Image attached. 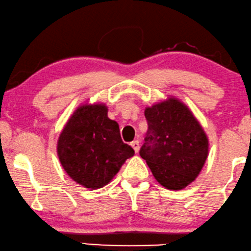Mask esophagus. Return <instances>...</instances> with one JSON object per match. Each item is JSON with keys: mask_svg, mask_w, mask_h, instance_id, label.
Masks as SVG:
<instances>
[{"mask_svg": "<svg viewBox=\"0 0 251 251\" xmlns=\"http://www.w3.org/2000/svg\"><path fill=\"white\" fill-rule=\"evenodd\" d=\"M130 146H132V148L134 149V151H135V152H139V149H140V142L137 140H135V141H133L132 143H130Z\"/></svg>", "mask_w": 251, "mask_h": 251, "instance_id": "esophagus-1", "label": "esophagus"}]
</instances>
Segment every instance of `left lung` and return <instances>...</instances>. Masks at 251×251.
<instances>
[{"instance_id":"left-lung-1","label":"left lung","mask_w":251,"mask_h":251,"mask_svg":"<svg viewBox=\"0 0 251 251\" xmlns=\"http://www.w3.org/2000/svg\"><path fill=\"white\" fill-rule=\"evenodd\" d=\"M144 115L148 132L140 156L164 188L184 189L207 159L208 139L202 127L177 99L147 108Z\"/></svg>"}]
</instances>
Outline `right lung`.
Returning <instances> with one entry per match:
<instances>
[{"label": "right lung", "instance_id": "1", "mask_svg": "<svg viewBox=\"0 0 251 251\" xmlns=\"http://www.w3.org/2000/svg\"><path fill=\"white\" fill-rule=\"evenodd\" d=\"M133 154V148L123 142L118 124L108 118L103 104L79 107L58 141L63 169L74 181L91 190L108 184Z\"/></svg>", "mask_w": 251, "mask_h": 251}]
</instances>
